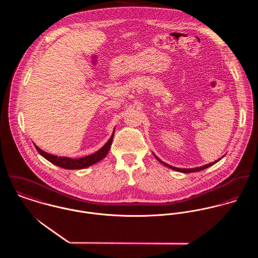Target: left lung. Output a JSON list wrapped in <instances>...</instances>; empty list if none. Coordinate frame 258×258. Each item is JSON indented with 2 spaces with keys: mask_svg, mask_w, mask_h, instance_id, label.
I'll use <instances>...</instances> for the list:
<instances>
[{
  "mask_svg": "<svg viewBox=\"0 0 258 258\" xmlns=\"http://www.w3.org/2000/svg\"><path fill=\"white\" fill-rule=\"evenodd\" d=\"M155 157H156V159L160 162V163H162L163 165H165V166H167L168 168H170V169H173V170H175V171H178V172H182V173H194V172H199V171H202V170H204V169H207V168H209V167H211V166H213L214 164H216V163H218L221 159H219V160H217L216 162H213V163H210V164H208V165H205V166H202V167H197V168H194V169H180V168H176V167H173V166H171V165H168V164H166L165 162H163V161H161L156 155H155Z\"/></svg>",
  "mask_w": 258,
  "mask_h": 258,
  "instance_id": "8db88e82",
  "label": "left lung"
}]
</instances>
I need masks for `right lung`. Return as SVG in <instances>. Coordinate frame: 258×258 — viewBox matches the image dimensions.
<instances>
[{"label":"right lung","mask_w":258,"mask_h":258,"mask_svg":"<svg viewBox=\"0 0 258 258\" xmlns=\"http://www.w3.org/2000/svg\"><path fill=\"white\" fill-rule=\"evenodd\" d=\"M113 136H114V132L110 137V139L107 141V143L101 148L100 150H98L97 152H95L94 154H91L89 156L83 157V158H78V159H72V158H68V157H57L54 155H50L48 153H45L44 151L40 150L39 148L35 145V147L37 149V152L44 157L47 161H49L50 163L63 168V169H69V170H78V169H84L87 168L91 165H94L95 163L101 161L107 154L108 151L111 147L112 144V140H113Z\"/></svg>","instance_id":"right-lung-1"}]
</instances>
